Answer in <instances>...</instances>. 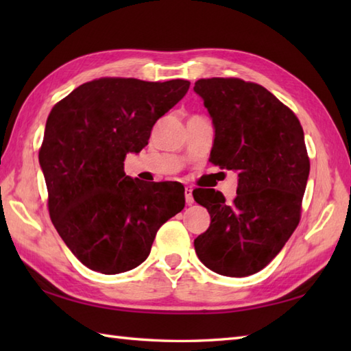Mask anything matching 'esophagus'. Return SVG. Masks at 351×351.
I'll return each mask as SVG.
<instances>
[{"instance_id":"esophagus-1","label":"esophagus","mask_w":351,"mask_h":351,"mask_svg":"<svg viewBox=\"0 0 351 351\" xmlns=\"http://www.w3.org/2000/svg\"><path fill=\"white\" fill-rule=\"evenodd\" d=\"M185 202H187V205L195 202V199H193V187H190V185L185 187Z\"/></svg>"}]
</instances>
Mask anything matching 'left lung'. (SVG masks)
Returning a JSON list of instances; mask_svg holds the SVG:
<instances>
[{"instance_id": "8db88e82", "label": "left lung", "mask_w": 351, "mask_h": 351, "mask_svg": "<svg viewBox=\"0 0 351 351\" xmlns=\"http://www.w3.org/2000/svg\"><path fill=\"white\" fill-rule=\"evenodd\" d=\"M214 125L210 161L238 173L237 196L197 189L211 223L195 240L200 263L229 278L270 264L300 221L309 158L299 119L263 86L238 78L195 83Z\"/></svg>"}]
</instances>
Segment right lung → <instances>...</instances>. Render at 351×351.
I'll use <instances>...</instances> for the list:
<instances>
[{
    "label": "right lung",
    "instance_id": "add662e5",
    "mask_svg": "<svg viewBox=\"0 0 351 351\" xmlns=\"http://www.w3.org/2000/svg\"><path fill=\"white\" fill-rule=\"evenodd\" d=\"M189 87L185 80L99 78L51 110L39 151L49 215L90 270L117 274L136 268L162 223L182 211V184L134 181L123 161L147 145L155 122Z\"/></svg>",
    "mask_w": 351,
    "mask_h": 351
}]
</instances>
